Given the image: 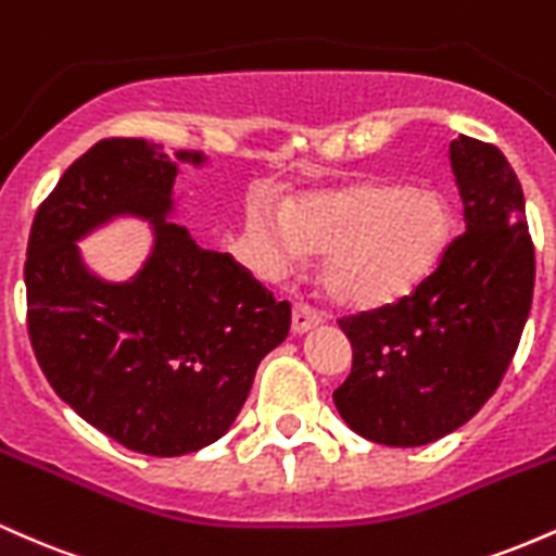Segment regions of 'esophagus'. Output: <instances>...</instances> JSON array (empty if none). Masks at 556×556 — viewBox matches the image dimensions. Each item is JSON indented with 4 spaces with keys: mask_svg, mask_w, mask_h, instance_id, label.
I'll list each match as a JSON object with an SVG mask.
<instances>
[{
    "mask_svg": "<svg viewBox=\"0 0 556 556\" xmlns=\"http://www.w3.org/2000/svg\"><path fill=\"white\" fill-rule=\"evenodd\" d=\"M321 324V314L316 308H311L308 303H295L292 305V331L303 334V331L314 329Z\"/></svg>",
    "mask_w": 556,
    "mask_h": 556,
    "instance_id": "34e87169",
    "label": "esophagus"
}]
</instances>
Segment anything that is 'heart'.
Segmentation results:
<instances>
[{
  "mask_svg": "<svg viewBox=\"0 0 556 556\" xmlns=\"http://www.w3.org/2000/svg\"><path fill=\"white\" fill-rule=\"evenodd\" d=\"M248 232L274 271H290L305 253L324 256L329 298L371 311L431 277L450 245L452 208L437 190L363 180L298 198L285 216L253 203Z\"/></svg>",
  "mask_w": 556,
  "mask_h": 556,
  "instance_id": "heart-1",
  "label": "heart"
}]
</instances>
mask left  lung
<instances>
[{
    "mask_svg": "<svg viewBox=\"0 0 556 556\" xmlns=\"http://www.w3.org/2000/svg\"><path fill=\"white\" fill-rule=\"evenodd\" d=\"M450 162L465 232L400 303L340 318L353 371L334 405L355 433L387 446L446 437L486 405L531 314L535 256L526 198L496 146L460 136Z\"/></svg>",
    "mask_w": 556,
    "mask_h": 556,
    "instance_id": "left-lung-1",
    "label": "left lung"
}]
</instances>
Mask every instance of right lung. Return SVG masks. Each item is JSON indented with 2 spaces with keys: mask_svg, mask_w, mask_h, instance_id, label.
<instances>
[{
  "mask_svg": "<svg viewBox=\"0 0 556 556\" xmlns=\"http://www.w3.org/2000/svg\"><path fill=\"white\" fill-rule=\"evenodd\" d=\"M175 156L146 138L99 140L38 206L25 261L28 337L49 384L101 433L154 457L225 437L290 331L287 300L167 219L177 164L203 162ZM123 213L152 222L155 248L114 286L85 269L74 240Z\"/></svg>",
  "mask_w": 556,
  "mask_h": 556,
  "instance_id": "obj_1",
  "label": "right lung"
}]
</instances>
